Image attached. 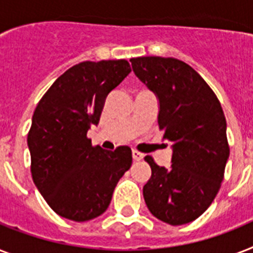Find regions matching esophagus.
<instances>
[{"instance_id":"1","label":"esophagus","mask_w":253,"mask_h":253,"mask_svg":"<svg viewBox=\"0 0 253 253\" xmlns=\"http://www.w3.org/2000/svg\"><path fill=\"white\" fill-rule=\"evenodd\" d=\"M132 159H134L135 162H140L143 159V154L138 152L136 150H132Z\"/></svg>"}]
</instances>
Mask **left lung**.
<instances>
[{
	"instance_id": "left-lung-1",
	"label": "left lung",
	"mask_w": 253,
	"mask_h": 253,
	"mask_svg": "<svg viewBox=\"0 0 253 253\" xmlns=\"http://www.w3.org/2000/svg\"><path fill=\"white\" fill-rule=\"evenodd\" d=\"M132 71L159 99L158 122L172 143V164L159 167L151 156V178L143 186L148 210L172 226L202 215L215 198L230 156L226 118L206 81L173 57L131 59Z\"/></svg>"
}]
</instances>
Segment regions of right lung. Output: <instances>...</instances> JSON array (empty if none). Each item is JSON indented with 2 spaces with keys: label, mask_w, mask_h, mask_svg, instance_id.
Returning <instances> with one entry per match:
<instances>
[{
  "label": "right lung",
  "mask_w": 253,
  "mask_h": 253,
  "mask_svg": "<svg viewBox=\"0 0 253 253\" xmlns=\"http://www.w3.org/2000/svg\"><path fill=\"white\" fill-rule=\"evenodd\" d=\"M130 72L127 60L83 61L51 85L34 111L27 135L34 184L63 218L85 222L103 214L130 169V147L106 151L86 138L107 94Z\"/></svg>",
  "instance_id": "1"
}]
</instances>
